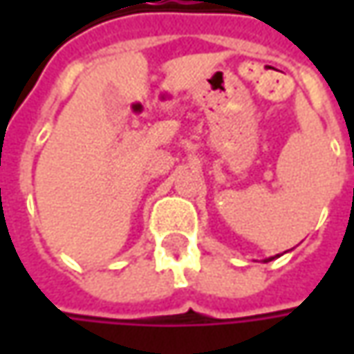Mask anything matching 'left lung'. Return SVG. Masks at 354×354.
Returning <instances> with one entry per match:
<instances>
[{"mask_svg":"<svg viewBox=\"0 0 354 354\" xmlns=\"http://www.w3.org/2000/svg\"><path fill=\"white\" fill-rule=\"evenodd\" d=\"M270 260H272V258H270ZM270 260H266V262H270Z\"/></svg>","mask_w":354,"mask_h":354,"instance_id":"obj_1","label":"left lung"}]
</instances>
